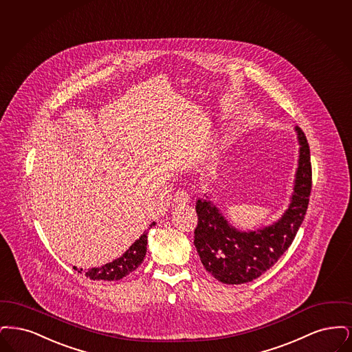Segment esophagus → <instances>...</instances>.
<instances>
[{
	"label": "esophagus",
	"mask_w": 352,
	"mask_h": 352,
	"mask_svg": "<svg viewBox=\"0 0 352 352\" xmlns=\"http://www.w3.org/2000/svg\"><path fill=\"white\" fill-rule=\"evenodd\" d=\"M173 201H175L176 204L185 205V204L189 202V196H188V193L184 192V190H177V192H175V195H173Z\"/></svg>",
	"instance_id": "34e87169"
}]
</instances>
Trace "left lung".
<instances>
[{
	"label": "left lung",
	"mask_w": 352,
	"mask_h": 352,
	"mask_svg": "<svg viewBox=\"0 0 352 352\" xmlns=\"http://www.w3.org/2000/svg\"><path fill=\"white\" fill-rule=\"evenodd\" d=\"M296 131L301 147L294 193L288 210L272 226L238 231L210 201H197L195 245L206 271L221 283L245 284L263 275L289 248L305 218L311 192L310 150L304 131Z\"/></svg>",
	"instance_id": "8db88e82"
}]
</instances>
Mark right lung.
Listing matches in <instances>:
<instances>
[{"instance_id": "right-lung-1", "label": "right lung", "mask_w": 352, "mask_h": 352, "mask_svg": "<svg viewBox=\"0 0 352 352\" xmlns=\"http://www.w3.org/2000/svg\"><path fill=\"white\" fill-rule=\"evenodd\" d=\"M153 226H155V222L150 225V228ZM146 251H147V232L140 235V238L130 245V248L118 259L113 260L111 263H107L98 268L84 271V274L91 280H105V281L121 280L124 276L134 272L142 264ZM75 270L80 274L82 271V270H77L76 267Z\"/></svg>"}]
</instances>
